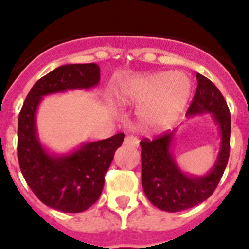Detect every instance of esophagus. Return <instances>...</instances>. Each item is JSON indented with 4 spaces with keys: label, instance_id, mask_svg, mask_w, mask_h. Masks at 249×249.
Masks as SVG:
<instances>
[{
    "label": "esophagus",
    "instance_id": "34e87169",
    "mask_svg": "<svg viewBox=\"0 0 249 249\" xmlns=\"http://www.w3.org/2000/svg\"><path fill=\"white\" fill-rule=\"evenodd\" d=\"M124 144L127 145V146H138L139 140H138V138H135V136L129 135V136H126V138H125Z\"/></svg>",
    "mask_w": 249,
    "mask_h": 249
}]
</instances>
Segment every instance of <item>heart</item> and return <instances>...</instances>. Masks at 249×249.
Instances as JSON below:
<instances>
[{"mask_svg": "<svg viewBox=\"0 0 249 249\" xmlns=\"http://www.w3.org/2000/svg\"><path fill=\"white\" fill-rule=\"evenodd\" d=\"M191 95V82L183 74L156 73L126 82L119 100L129 107H140L139 120L144 126L169 124L185 109Z\"/></svg>", "mask_w": 249, "mask_h": 249, "instance_id": "heart-1", "label": "heart"}]
</instances>
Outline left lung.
I'll return each instance as SVG.
<instances>
[{
	"label": "left lung",
	"instance_id": "1",
	"mask_svg": "<svg viewBox=\"0 0 249 249\" xmlns=\"http://www.w3.org/2000/svg\"><path fill=\"white\" fill-rule=\"evenodd\" d=\"M197 89L187 115L211 113L219 126L221 149L213 167L205 176L187 175L171 154L175 130L154 140L145 138L141 146V182L150 202L162 211L178 212L203 202L213 194L230 158L231 114L225 98L210 79L197 73Z\"/></svg>",
	"mask_w": 249,
	"mask_h": 249
}]
</instances>
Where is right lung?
<instances>
[{"instance_id": "right-lung-1", "label": "right lung", "mask_w": 249, "mask_h": 249, "mask_svg": "<svg viewBox=\"0 0 249 249\" xmlns=\"http://www.w3.org/2000/svg\"><path fill=\"white\" fill-rule=\"evenodd\" d=\"M100 80L99 66L66 64L35 83L18 115L17 154L24 180L33 194L49 207L67 213L88 210L98 201L104 176L124 133L83 144L67 155H51L38 140L36 111L44 95L71 89H89Z\"/></svg>"}]
</instances>
